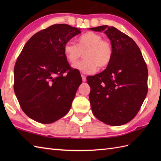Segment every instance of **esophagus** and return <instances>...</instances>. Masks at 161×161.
<instances>
[{
	"label": "esophagus",
	"mask_w": 161,
	"mask_h": 161,
	"mask_svg": "<svg viewBox=\"0 0 161 161\" xmlns=\"http://www.w3.org/2000/svg\"><path fill=\"white\" fill-rule=\"evenodd\" d=\"M81 78H82V81H84H84H86V77L85 76V75H81Z\"/></svg>",
	"instance_id": "1"
}]
</instances>
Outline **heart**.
<instances>
[{
  "mask_svg": "<svg viewBox=\"0 0 161 161\" xmlns=\"http://www.w3.org/2000/svg\"><path fill=\"white\" fill-rule=\"evenodd\" d=\"M84 54L83 60L75 64L73 68L85 74H93L100 68H104L111 63L113 57L111 44L99 34L88 32L77 40L68 41L64 46V54L68 63L74 64Z\"/></svg>",
  "mask_w": 161,
  "mask_h": 161,
  "instance_id": "b5f03b06",
  "label": "heart"
}]
</instances>
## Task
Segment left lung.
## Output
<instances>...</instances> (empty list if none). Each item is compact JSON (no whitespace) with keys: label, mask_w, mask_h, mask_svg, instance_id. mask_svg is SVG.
<instances>
[{"label":"left lung","mask_w":161,"mask_h":161,"mask_svg":"<svg viewBox=\"0 0 161 161\" xmlns=\"http://www.w3.org/2000/svg\"><path fill=\"white\" fill-rule=\"evenodd\" d=\"M89 30L104 32L113 48L107 68L86 78L92 112L107 125L126 124L138 114L147 93V65L137 44L117 28L102 25Z\"/></svg>","instance_id":"left-lung-1"}]
</instances>
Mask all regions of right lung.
<instances>
[{
    "label": "right lung",
    "instance_id": "obj_1",
    "mask_svg": "<svg viewBox=\"0 0 161 161\" xmlns=\"http://www.w3.org/2000/svg\"><path fill=\"white\" fill-rule=\"evenodd\" d=\"M81 32L68 24H55L24 46L14 70V90L22 110L34 120L50 124L70 111L82 80L70 67L64 46Z\"/></svg>",
    "mask_w": 161,
    "mask_h": 161
}]
</instances>
